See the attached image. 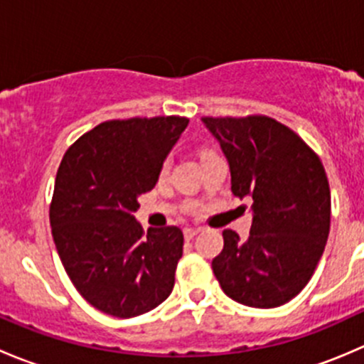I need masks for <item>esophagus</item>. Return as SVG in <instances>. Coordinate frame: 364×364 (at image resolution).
<instances>
[{"instance_id": "34e87169", "label": "esophagus", "mask_w": 364, "mask_h": 364, "mask_svg": "<svg viewBox=\"0 0 364 364\" xmlns=\"http://www.w3.org/2000/svg\"><path fill=\"white\" fill-rule=\"evenodd\" d=\"M197 232H199V229H196V227H186V229H183L185 240H193L197 236Z\"/></svg>"}]
</instances>
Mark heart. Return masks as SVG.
<instances>
[{
	"instance_id": "heart-1",
	"label": "heart",
	"mask_w": 364,
	"mask_h": 364,
	"mask_svg": "<svg viewBox=\"0 0 364 364\" xmlns=\"http://www.w3.org/2000/svg\"><path fill=\"white\" fill-rule=\"evenodd\" d=\"M205 153H209V151H205ZM205 153H203V155H205ZM167 171H168V160H165L164 164L160 165V176L167 174Z\"/></svg>"
}]
</instances>
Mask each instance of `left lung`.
Returning a JSON list of instances; mask_svg holds the SVG:
<instances>
[{
    "mask_svg": "<svg viewBox=\"0 0 364 364\" xmlns=\"http://www.w3.org/2000/svg\"><path fill=\"white\" fill-rule=\"evenodd\" d=\"M229 161L232 193L252 197L247 241L223 230L213 273L230 299L277 308L310 282L329 234L331 192L317 153L267 116L203 117Z\"/></svg>",
    "mask_w": 364,
    "mask_h": 364,
    "instance_id": "obj_1",
    "label": "left lung"
}]
</instances>
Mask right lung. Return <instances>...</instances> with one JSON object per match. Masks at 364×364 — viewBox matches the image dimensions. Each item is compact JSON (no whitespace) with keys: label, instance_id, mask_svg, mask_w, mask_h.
I'll list each match as a JSON object with an SVG mask.
<instances>
[{"label":"right lung","instance_id":"1","mask_svg":"<svg viewBox=\"0 0 364 364\" xmlns=\"http://www.w3.org/2000/svg\"><path fill=\"white\" fill-rule=\"evenodd\" d=\"M186 124L179 116L105 121L77 139L58 168L49 209L54 245L79 294L112 317L146 314L174 287L183 232L146 234L134 213Z\"/></svg>","mask_w":364,"mask_h":364}]
</instances>
